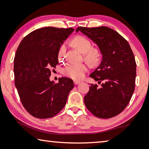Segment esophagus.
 I'll return each mask as SVG.
<instances>
[{
    "mask_svg": "<svg viewBox=\"0 0 149 149\" xmlns=\"http://www.w3.org/2000/svg\"><path fill=\"white\" fill-rule=\"evenodd\" d=\"M74 83L75 85H78V84H80L81 81H78V80H74Z\"/></svg>",
    "mask_w": 149,
    "mask_h": 149,
    "instance_id": "1",
    "label": "esophagus"
}]
</instances>
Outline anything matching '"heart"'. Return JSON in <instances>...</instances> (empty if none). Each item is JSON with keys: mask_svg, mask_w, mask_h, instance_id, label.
Returning <instances> with one entry per match:
<instances>
[{"mask_svg": "<svg viewBox=\"0 0 149 149\" xmlns=\"http://www.w3.org/2000/svg\"><path fill=\"white\" fill-rule=\"evenodd\" d=\"M72 44L84 54L85 60L92 64H95L99 61L101 54L99 49L93 48L91 42L84 36H77L72 40ZM67 44L64 42L60 47L58 52V60L60 62H64L65 59ZM87 64H69L64 68L63 74L68 77L73 79H81L87 72Z\"/></svg>", "mask_w": 149, "mask_h": 149, "instance_id": "1", "label": "heart"}]
</instances>
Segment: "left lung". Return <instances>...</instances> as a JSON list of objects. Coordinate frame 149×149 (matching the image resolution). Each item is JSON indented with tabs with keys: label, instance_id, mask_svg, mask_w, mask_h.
Instances as JSON below:
<instances>
[{
	"label": "left lung",
	"instance_id": "8db88e82",
	"mask_svg": "<svg viewBox=\"0 0 149 149\" xmlns=\"http://www.w3.org/2000/svg\"><path fill=\"white\" fill-rule=\"evenodd\" d=\"M79 31L94 41L102 54L100 65L90 75L101 85L91 84L85 104L96 117H114L129 104L135 90L136 62L132 50L122 35L108 27H78Z\"/></svg>",
	"mask_w": 149,
	"mask_h": 149
}]
</instances>
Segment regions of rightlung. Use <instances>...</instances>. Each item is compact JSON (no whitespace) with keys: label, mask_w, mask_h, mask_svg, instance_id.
I'll list each match as a JSON object with an SVG mask.
<instances>
[{"label":"right lung","mask_w":149,"mask_h":149,"mask_svg":"<svg viewBox=\"0 0 149 149\" xmlns=\"http://www.w3.org/2000/svg\"><path fill=\"white\" fill-rule=\"evenodd\" d=\"M73 28L46 27L26 35L19 45L14 57L15 85L20 100L35 118L54 117L65 107L74 82L59 78L54 84L49 77L58 64V52Z\"/></svg>","instance_id":"1"}]
</instances>
